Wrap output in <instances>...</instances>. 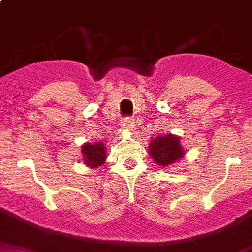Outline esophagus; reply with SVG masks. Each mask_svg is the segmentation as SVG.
<instances>
[{
	"instance_id": "1",
	"label": "esophagus",
	"mask_w": 252,
	"mask_h": 252,
	"mask_svg": "<svg viewBox=\"0 0 252 252\" xmlns=\"http://www.w3.org/2000/svg\"><path fill=\"white\" fill-rule=\"evenodd\" d=\"M133 126H134V122L130 118H124L122 122V128L126 132H132Z\"/></svg>"
}]
</instances>
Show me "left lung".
Masks as SVG:
<instances>
[{"label": "left lung", "mask_w": 252, "mask_h": 252, "mask_svg": "<svg viewBox=\"0 0 252 252\" xmlns=\"http://www.w3.org/2000/svg\"><path fill=\"white\" fill-rule=\"evenodd\" d=\"M147 150L152 160L160 168L170 166L186 155V150L181 145V138L172 133L151 138Z\"/></svg>", "instance_id": "left-lung-1"}]
</instances>
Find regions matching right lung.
I'll return each mask as SVG.
<instances>
[{"mask_svg":"<svg viewBox=\"0 0 252 252\" xmlns=\"http://www.w3.org/2000/svg\"><path fill=\"white\" fill-rule=\"evenodd\" d=\"M80 152H82V161L84 165L88 168H100L106 161L107 151L105 143L98 141V142H87L80 146Z\"/></svg>","mask_w":252,"mask_h":252,"instance_id":"1","label":"right lung"}]
</instances>
